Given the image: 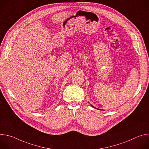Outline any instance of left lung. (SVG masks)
I'll return each instance as SVG.
<instances>
[{
	"label": "left lung",
	"mask_w": 149,
	"mask_h": 149,
	"mask_svg": "<svg viewBox=\"0 0 149 149\" xmlns=\"http://www.w3.org/2000/svg\"><path fill=\"white\" fill-rule=\"evenodd\" d=\"M91 106H93V105H91ZM94 107V108H95V109H96V108H95V107Z\"/></svg>",
	"instance_id": "obj_1"
}]
</instances>
